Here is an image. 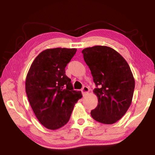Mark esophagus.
<instances>
[{"mask_svg":"<svg viewBox=\"0 0 155 155\" xmlns=\"http://www.w3.org/2000/svg\"><path fill=\"white\" fill-rule=\"evenodd\" d=\"M81 91H82L83 95L85 96L90 92V89H89V87H87V86H84V87L82 88V90H81Z\"/></svg>","mask_w":155,"mask_h":155,"instance_id":"1","label":"esophagus"}]
</instances>
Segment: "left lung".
I'll return each instance as SVG.
<instances>
[{
	"mask_svg": "<svg viewBox=\"0 0 155 155\" xmlns=\"http://www.w3.org/2000/svg\"><path fill=\"white\" fill-rule=\"evenodd\" d=\"M83 58L93 77L98 105L91 111L97 122L111 124L124 116L132 103L135 79L127 61L106 46L84 48Z\"/></svg>",
	"mask_w": 155,
	"mask_h": 155,
	"instance_id": "obj_1",
	"label": "left lung"
}]
</instances>
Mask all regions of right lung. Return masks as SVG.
Returning <instances> with one entry per match:
<instances>
[{
  "label": "right lung",
  "mask_w": 155,
  "mask_h": 155,
  "mask_svg": "<svg viewBox=\"0 0 155 155\" xmlns=\"http://www.w3.org/2000/svg\"><path fill=\"white\" fill-rule=\"evenodd\" d=\"M77 48L44 50L34 59L25 81L26 93L35 116L44 127L56 130L69 121L75 103L82 98L73 90L65 68Z\"/></svg>",
  "instance_id": "right-lung-1"
}]
</instances>
